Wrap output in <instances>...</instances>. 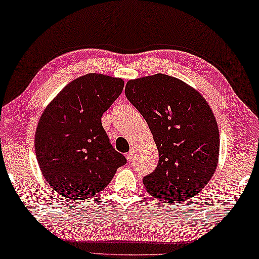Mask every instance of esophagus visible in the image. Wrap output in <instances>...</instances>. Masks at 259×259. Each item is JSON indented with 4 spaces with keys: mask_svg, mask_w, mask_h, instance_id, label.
Instances as JSON below:
<instances>
[{
    "mask_svg": "<svg viewBox=\"0 0 259 259\" xmlns=\"http://www.w3.org/2000/svg\"><path fill=\"white\" fill-rule=\"evenodd\" d=\"M134 156H135V150L130 149V152L126 154V158H128V161H131V159L134 158Z\"/></svg>",
    "mask_w": 259,
    "mask_h": 259,
    "instance_id": "1",
    "label": "esophagus"
}]
</instances>
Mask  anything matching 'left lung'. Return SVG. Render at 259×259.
I'll return each mask as SVG.
<instances>
[{
	"label": "left lung",
	"instance_id": "left-lung-1",
	"mask_svg": "<svg viewBox=\"0 0 259 259\" xmlns=\"http://www.w3.org/2000/svg\"><path fill=\"white\" fill-rule=\"evenodd\" d=\"M125 96L147 122L158 149L155 171L144 178L150 196L182 203L204 189L218 167L220 133L198 91L163 73L131 79Z\"/></svg>",
	"mask_w": 259,
	"mask_h": 259
}]
</instances>
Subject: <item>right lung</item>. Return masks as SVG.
I'll return each instance as SVG.
<instances>
[{
    "mask_svg": "<svg viewBox=\"0 0 259 259\" xmlns=\"http://www.w3.org/2000/svg\"><path fill=\"white\" fill-rule=\"evenodd\" d=\"M123 87L121 78L84 74L69 82L41 113L35 133L37 162L49 186L65 198H92L126 163L112 147L101 120Z\"/></svg>",
    "mask_w": 259,
    "mask_h": 259,
    "instance_id": "obj_1",
    "label": "right lung"
}]
</instances>
